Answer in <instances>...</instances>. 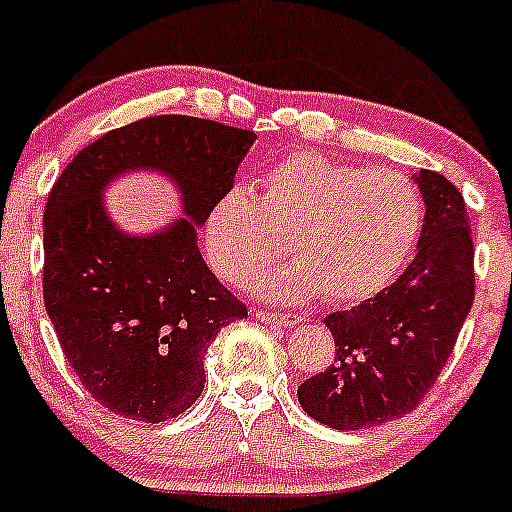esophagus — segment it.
I'll return each instance as SVG.
<instances>
[{
    "instance_id": "1",
    "label": "esophagus",
    "mask_w": 512,
    "mask_h": 512,
    "mask_svg": "<svg viewBox=\"0 0 512 512\" xmlns=\"http://www.w3.org/2000/svg\"><path fill=\"white\" fill-rule=\"evenodd\" d=\"M252 317L260 319L262 324H277V327H294V324L302 322V317H297V314L267 312V309H260V307L252 309Z\"/></svg>"
}]
</instances>
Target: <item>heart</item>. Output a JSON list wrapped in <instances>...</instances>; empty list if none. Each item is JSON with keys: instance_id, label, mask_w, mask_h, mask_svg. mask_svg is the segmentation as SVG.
Instances as JSON below:
<instances>
[{"instance_id": "1", "label": "heart", "mask_w": 512, "mask_h": 512, "mask_svg": "<svg viewBox=\"0 0 512 512\" xmlns=\"http://www.w3.org/2000/svg\"><path fill=\"white\" fill-rule=\"evenodd\" d=\"M421 198L404 175L292 151L262 173L260 193L235 183L205 220L210 267L245 285L287 250L297 260L262 275V297L322 292L356 304L399 275L421 230Z\"/></svg>"}]
</instances>
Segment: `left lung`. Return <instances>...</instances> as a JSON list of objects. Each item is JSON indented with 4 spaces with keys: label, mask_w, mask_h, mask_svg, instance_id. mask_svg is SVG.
<instances>
[{
    "label": "left lung",
    "mask_w": 512,
    "mask_h": 512,
    "mask_svg": "<svg viewBox=\"0 0 512 512\" xmlns=\"http://www.w3.org/2000/svg\"><path fill=\"white\" fill-rule=\"evenodd\" d=\"M426 200L418 255L376 297L324 317L334 364L297 389L299 404L339 431L381 426L414 411L451 356L476 297L473 237L463 195L421 170Z\"/></svg>",
    "instance_id": "left-lung-1"
}]
</instances>
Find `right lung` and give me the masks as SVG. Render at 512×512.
I'll return each mask as SVG.
<instances>
[{"mask_svg": "<svg viewBox=\"0 0 512 512\" xmlns=\"http://www.w3.org/2000/svg\"><path fill=\"white\" fill-rule=\"evenodd\" d=\"M255 133L193 116H148L81 148L44 210V304L84 389L113 414L158 423L203 394V359L247 307L208 270L195 225L232 185ZM158 167L181 185L190 221L151 238L107 223L102 185Z\"/></svg>", "mask_w": 512, "mask_h": 512, "instance_id": "add662e5", "label": "right lung"}]
</instances>
